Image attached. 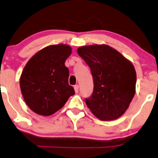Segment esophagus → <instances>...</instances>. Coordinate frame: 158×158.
I'll return each mask as SVG.
<instances>
[{"mask_svg":"<svg viewBox=\"0 0 158 158\" xmlns=\"http://www.w3.org/2000/svg\"><path fill=\"white\" fill-rule=\"evenodd\" d=\"M74 89H75V92H76V93H79V85H76L74 86Z\"/></svg>","mask_w":158,"mask_h":158,"instance_id":"34e87169","label":"esophagus"}]
</instances>
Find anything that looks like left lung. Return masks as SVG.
I'll list each match as a JSON object with an SVG mask.
<instances>
[{"instance_id": "left-lung-1", "label": "left lung", "mask_w": 158, "mask_h": 158, "mask_svg": "<svg viewBox=\"0 0 158 158\" xmlns=\"http://www.w3.org/2000/svg\"><path fill=\"white\" fill-rule=\"evenodd\" d=\"M77 52L93 78V93L85 99L88 108L100 120L121 116L135 95L137 74L132 62L107 45L79 47Z\"/></svg>"}]
</instances>
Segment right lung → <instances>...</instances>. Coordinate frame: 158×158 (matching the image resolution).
I'll list each match as a JSON object with an SVG mask.
<instances>
[{"instance_id": "add662e5", "label": "right lung", "mask_w": 158, "mask_h": 158, "mask_svg": "<svg viewBox=\"0 0 158 158\" xmlns=\"http://www.w3.org/2000/svg\"><path fill=\"white\" fill-rule=\"evenodd\" d=\"M71 53L68 45H49L35 53L24 66L20 77L21 91L24 102L37 114H54L75 94L65 65Z\"/></svg>"}]
</instances>
